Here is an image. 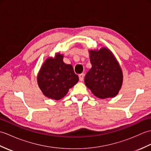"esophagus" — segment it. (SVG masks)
<instances>
[{"label": "esophagus", "mask_w": 151, "mask_h": 151, "mask_svg": "<svg viewBox=\"0 0 151 151\" xmlns=\"http://www.w3.org/2000/svg\"><path fill=\"white\" fill-rule=\"evenodd\" d=\"M79 76V80L81 81H83V80H84V73H81L80 74V75H78Z\"/></svg>", "instance_id": "34e87169"}]
</instances>
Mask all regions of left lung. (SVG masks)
Instances as JSON below:
<instances>
[{
	"mask_svg": "<svg viewBox=\"0 0 151 151\" xmlns=\"http://www.w3.org/2000/svg\"><path fill=\"white\" fill-rule=\"evenodd\" d=\"M89 53L92 67L85 76L86 86L100 99L115 97L123 82V73L117 61L106 48Z\"/></svg>",
	"mask_w": 151,
	"mask_h": 151,
	"instance_id": "1",
	"label": "left lung"
}]
</instances>
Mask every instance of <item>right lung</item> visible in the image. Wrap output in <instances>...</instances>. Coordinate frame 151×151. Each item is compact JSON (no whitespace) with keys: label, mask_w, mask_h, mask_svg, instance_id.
I'll return each instance as SVG.
<instances>
[{"label":"right lung","mask_w":151,"mask_h":151,"mask_svg":"<svg viewBox=\"0 0 151 151\" xmlns=\"http://www.w3.org/2000/svg\"><path fill=\"white\" fill-rule=\"evenodd\" d=\"M63 56L56 54L49 58L43 63L37 75V83L46 97L59 100L78 81V76L70 64L63 62Z\"/></svg>","instance_id":"add662e5"}]
</instances>
